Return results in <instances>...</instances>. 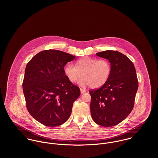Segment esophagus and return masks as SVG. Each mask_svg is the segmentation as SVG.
<instances>
[{
  "mask_svg": "<svg viewBox=\"0 0 158 158\" xmlns=\"http://www.w3.org/2000/svg\"><path fill=\"white\" fill-rule=\"evenodd\" d=\"M80 91H81V94H85V93L86 92V90H85V89H81V88H80Z\"/></svg>",
  "mask_w": 158,
  "mask_h": 158,
  "instance_id": "esophagus-1",
  "label": "esophagus"
}]
</instances>
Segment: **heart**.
Returning <instances> with one entry per match:
<instances>
[{"label": "heart", "instance_id": "1", "mask_svg": "<svg viewBox=\"0 0 158 158\" xmlns=\"http://www.w3.org/2000/svg\"><path fill=\"white\" fill-rule=\"evenodd\" d=\"M64 72L70 82H77L81 75L82 78L78 81L80 86L90 85L91 88H97L105 85L110 78L111 65L107 60L86 56L78 60L75 66L67 64Z\"/></svg>", "mask_w": 158, "mask_h": 158}]
</instances>
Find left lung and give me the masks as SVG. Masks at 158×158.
Listing matches in <instances>:
<instances>
[{"mask_svg":"<svg viewBox=\"0 0 158 158\" xmlns=\"http://www.w3.org/2000/svg\"><path fill=\"white\" fill-rule=\"evenodd\" d=\"M96 55L109 60L111 73L101 88L89 91L90 113L97 124L113 127L125 119L133 109L138 89L135 68L127 56L117 51L106 50Z\"/></svg>","mask_w":158,"mask_h":158,"instance_id":"8db88e82","label":"left lung"}]
</instances>
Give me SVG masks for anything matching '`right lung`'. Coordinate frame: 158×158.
Masks as SVG:
<instances>
[{"label":"right lung","instance_id":"obj_1","mask_svg":"<svg viewBox=\"0 0 158 158\" xmlns=\"http://www.w3.org/2000/svg\"><path fill=\"white\" fill-rule=\"evenodd\" d=\"M75 56L58 50L39 52L27 63L23 81L26 106L30 115L47 127L66 122L79 88L69 81L64 68Z\"/></svg>","mask_w":158,"mask_h":158}]
</instances>
